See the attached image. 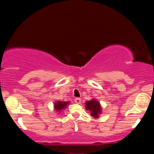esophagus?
I'll use <instances>...</instances> for the list:
<instances>
[{
  "label": "esophagus",
  "instance_id": "34e87169",
  "mask_svg": "<svg viewBox=\"0 0 154 154\" xmlns=\"http://www.w3.org/2000/svg\"><path fill=\"white\" fill-rule=\"evenodd\" d=\"M75 102L77 104H80L81 102H82V100H81L80 98H76L75 99Z\"/></svg>",
  "mask_w": 154,
  "mask_h": 154
}]
</instances>
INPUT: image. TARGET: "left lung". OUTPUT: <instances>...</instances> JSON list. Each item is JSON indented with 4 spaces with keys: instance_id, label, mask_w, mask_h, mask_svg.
Here are the masks:
<instances>
[{
    "instance_id": "1",
    "label": "left lung",
    "mask_w": 154,
    "mask_h": 154,
    "mask_svg": "<svg viewBox=\"0 0 154 154\" xmlns=\"http://www.w3.org/2000/svg\"><path fill=\"white\" fill-rule=\"evenodd\" d=\"M85 109L90 111V115L93 118H98L101 113V106L100 103L96 99H92L85 103Z\"/></svg>"
}]
</instances>
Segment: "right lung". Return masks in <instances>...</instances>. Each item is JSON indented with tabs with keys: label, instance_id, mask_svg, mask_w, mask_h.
<instances>
[{
	"label": "right lung",
	"instance_id": "add662e5",
	"mask_svg": "<svg viewBox=\"0 0 154 154\" xmlns=\"http://www.w3.org/2000/svg\"><path fill=\"white\" fill-rule=\"evenodd\" d=\"M69 102H64V101H56L54 103V107L56 111H59V113H61V111L66 107L67 105H69Z\"/></svg>",
	"mask_w": 154,
	"mask_h": 154
}]
</instances>
